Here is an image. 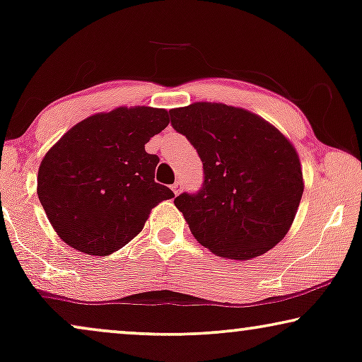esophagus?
Instances as JSON below:
<instances>
[{"mask_svg": "<svg viewBox=\"0 0 362 362\" xmlns=\"http://www.w3.org/2000/svg\"><path fill=\"white\" fill-rule=\"evenodd\" d=\"M171 189H173V192H175V196H177L181 192V189H182V186H181V182H175V185L171 186Z\"/></svg>", "mask_w": 362, "mask_h": 362, "instance_id": "obj_1", "label": "esophagus"}]
</instances>
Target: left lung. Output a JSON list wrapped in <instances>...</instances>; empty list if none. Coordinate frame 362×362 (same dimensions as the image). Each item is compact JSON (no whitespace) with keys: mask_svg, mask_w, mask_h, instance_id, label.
<instances>
[{"mask_svg":"<svg viewBox=\"0 0 362 362\" xmlns=\"http://www.w3.org/2000/svg\"><path fill=\"white\" fill-rule=\"evenodd\" d=\"M171 125L204 166L202 189L175 199L196 240L232 260L255 259L279 244L305 189L293 143L257 113L217 102L173 108Z\"/></svg>","mask_w":362,"mask_h":362,"instance_id":"left-lung-1","label":"left lung"}]
</instances>
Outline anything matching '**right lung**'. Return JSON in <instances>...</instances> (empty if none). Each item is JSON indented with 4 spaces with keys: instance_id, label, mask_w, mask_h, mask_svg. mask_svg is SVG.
Wrapping results in <instances>:
<instances>
[{
    "instance_id": "right-lung-1",
    "label": "right lung",
    "mask_w": 362,
    "mask_h": 362,
    "mask_svg": "<svg viewBox=\"0 0 362 362\" xmlns=\"http://www.w3.org/2000/svg\"><path fill=\"white\" fill-rule=\"evenodd\" d=\"M170 123L165 108L118 107L74 125L44 155L37 196L57 235L87 255H110L140 234L153 207L175 197L155 182L145 145Z\"/></svg>"
}]
</instances>
